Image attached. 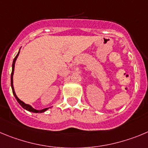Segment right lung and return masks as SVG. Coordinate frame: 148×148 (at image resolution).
Wrapping results in <instances>:
<instances>
[{"instance_id":"add662e5","label":"right lung","mask_w":148,"mask_h":148,"mask_svg":"<svg viewBox=\"0 0 148 148\" xmlns=\"http://www.w3.org/2000/svg\"><path fill=\"white\" fill-rule=\"evenodd\" d=\"M20 50H19V52H18L17 55H16V57H15L14 59L13 63H12V74H11V86H12V92H13L14 96L15 99H16V101H17L18 103H20V105H21V107H23V109H25V110H27V111H29V112H34V113H42V112H45V111H47V110L49 108H50V107H49V108L43 109V110H36V109H34V107H32V106H30V104H27V103H25V102H23V101L20 100V99H19V98L17 97V96H16V93H15L14 88V85H13V75H14V72L15 62H16V59H17V57H18V56H19V54H20Z\"/></svg>"}]
</instances>
